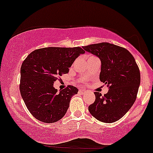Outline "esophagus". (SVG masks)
Listing matches in <instances>:
<instances>
[{
	"instance_id": "esophagus-1",
	"label": "esophagus",
	"mask_w": 153,
	"mask_h": 153,
	"mask_svg": "<svg viewBox=\"0 0 153 153\" xmlns=\"http://www.w3.org/2000/svg\"><path fill=\"white\" fill-rule=\"evenodd\" d=\"M80 92H81V93H82V94H83V93H85V90H82V89H80Z\"/></svg>"
}]
</instances>
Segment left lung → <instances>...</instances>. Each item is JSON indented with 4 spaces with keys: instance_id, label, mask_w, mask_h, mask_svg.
<instances>
[{
    "instance_id": "1",
    "label": "left lung",
    "mask_w": 153,
    "mask_h": 153,
    "mask_svg": "<svg viewBox=\"0 0 153 153\" xmlns=\"http://www.w3.org/2000/svg\"><path fill=\"white\" fill-rule=\"evenodd\" d=\"M99 57L101 62L100 80L109 87L103 96L95 92L96 100L88 106L97 120L113 123L126 114L137 99L140 72L134 57L127 49L108 42L82 47Z\"/></svg>"
}]
</instances>
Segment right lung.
<instances>
[{"label": "right lung", "instance_id": "right-lung-1", "mask_svg": "<svg viewBox=\"0 0 153 153\" xmlns=\"http://www.w3.org/2000/svg\"><path fill=\"white\" fill-rule=\"evenodd\" d=\"M81 47H45L33 51L21 67L19 88L29 112L38 120L54 123L64 117L78 88L68 85L57 92L53 83L69 72Z\"/></svg>", "mask_w": 153, "mask_h": 153}]
</instances>
